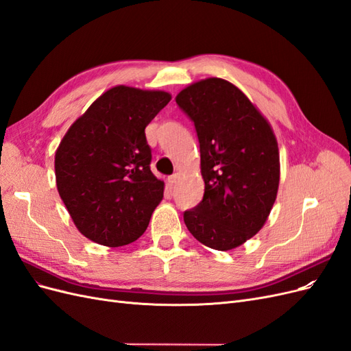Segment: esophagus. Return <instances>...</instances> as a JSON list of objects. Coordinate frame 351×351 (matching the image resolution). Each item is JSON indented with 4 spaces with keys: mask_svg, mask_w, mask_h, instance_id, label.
Returning a JSON list of instances; mask_svg holds the SVG:
<instances>
[{
    "mask_svg": "<svg viewBox=\"0 0 351 351\" xmlns=\"http://www.w3.org/2000/svg\"><path fill=\"white\" fill-rule=\"evenodd\" d=\"M178 178H180V174H178V173H176V174H173V176H169V177H168V183L173 186V184H176V183L178 182Z\"/></svg>",
    "mask_w": 351,
    "mask_h": 351,
    "instance_id": "34e87169",
    "label": "esophagus"
}]
</instances>
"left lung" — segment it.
<instances>
[{"label": "left lung", "mask_w": 351, "mask_h": 351, "mask_svg": "<svg viewBox=\"0 0 351 351\" xmlns=\"http://www.w3.org/2000/svg\"><path fill=\"white\" fill-rule=\"evenodd\" d=\"M176 102L195 123L205 182L204 199L184 212V224L205 246L231 250L263 227L277 199V139L246 95L224 79L190 84Z\"/></svg>", "instance_id": "1"}]
</instances>
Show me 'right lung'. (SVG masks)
I'll return each instance as SVG.
<instances>
[{
	"instance_id": "right-lung-1",
	"label": "right lung",
	"mask_w": 351,
	"mask_h": 351,
	"mask_svg": "<svg viewBox=\"0 0 351 351\" xmlns=\"http://www.w3.org/2000/svg\"><path fill=\"white\" fill-rule=\"evenodd\" d=\"M171 101L164 90L115 86L71 124L56 152L58 193L89 240L120 247L139 239L164 197L145 129Z\"/></svg>"
}]
</instances>
